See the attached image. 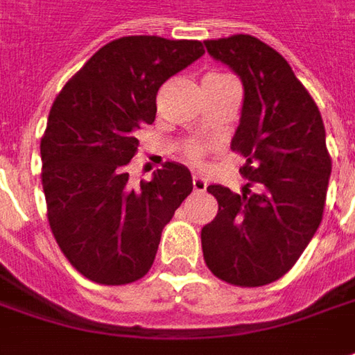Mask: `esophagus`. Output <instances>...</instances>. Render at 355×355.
I'll return each mask as SVG.
<instances>
[{"instance_id":"obj_1","label":"esophagus","mask_w":355,"mask_h":355,"mask_svg":"<svg viewBox=\"0 0 355 355\" xmlns=\"http://www.w3.org/2000/svg\"><path fill=\"white\" fill-rule=\"evenodd\" d=\"M192 187H194V190H196V192H204V190L208 188V182H206V178L204 177L194 175V177H192Z\"/></svg>"}]
</instances>
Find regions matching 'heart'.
<instances>
[{
    "instance_id": "1",
    "label": "heart",
    "mask_w": 355,
    "mask_h": 355,
    "mask_svg": "<svg viewBox=\"0 0 355 355\" xmlns=\"http://www.w3.org/2000/svg\"><path fill=\"white\" fill-rule=\"evenodd\" d=\"M202 153H204V146H202V144H190V146L187 147V155L192 159V161H200Z\"/></svg>"
}]
</instances>
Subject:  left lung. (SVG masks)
Instances as JSON below:
<instances>
[{
  "label": "left lung",
  "instance_id": "8db88e82",
  "mask_svg": "<svg viewBox=\"0 0 355 355\" xmlns=\"http://www.w3.org/2000/svg\"><path fill=\"white\" fill-rule=\"evenodd\" d=\"M204 44L243 83L231 149L247 157L241 173L248 178L243 194L208 187L219 209L202 229L204 260L219 279L259 288L282 278L319 229L332 171L324 124L307 89L274 48L248 35Z\"/></svg>",
  "mask_w": 355,
  "mask_h": 355
}]
</instances>
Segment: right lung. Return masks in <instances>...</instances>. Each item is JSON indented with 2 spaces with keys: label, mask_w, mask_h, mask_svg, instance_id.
I'll return each mask as SVG.
<instances>
[{
  "label": "right lung",
  "mask_w": 355,
  "mask_h": 355,
  "mask_svg": "<svg viewBox=\"0 0 355 355\" xmlns=\"http://www.w3.org/2000/svg\"><path fill=\"white\" fill-rule=\"evenodd\" d=\"M204 54L198 40L122 36L77 71L50 108L40 141L42 188L56 243L85 278L122 286L144 278L163 227L192 192L168 161L149 182L128 184L137 132L157 112L159 87Z\"/></svg>",
  "instance_id": "obj_1"
}]
</instances>
